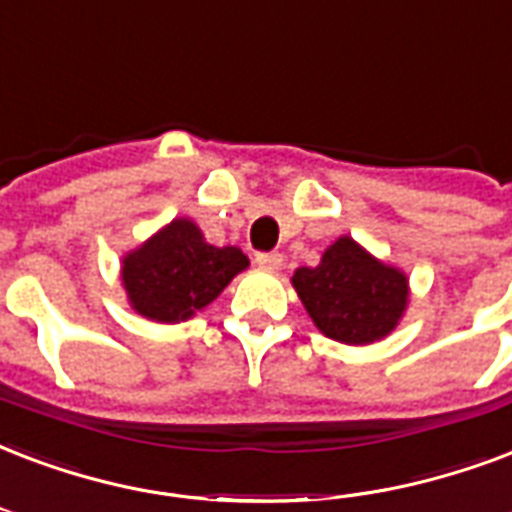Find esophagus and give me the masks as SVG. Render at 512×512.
Listing matches in <instances>:
<instances>
[{"instance_id": "34e87169", "label": "esophagus", "mask_w": 512, "mask_h": 512, "mask_svg": "<svg viewBox=\"0 0 512 512\" xmlns=\"http://www.w3.org/2000/svg\"><path fill=\"white\" fill-rule=\"evenodd\" d=\"M255 263L263 268V271H279L282 268V255L279 252H263V255L255 257Z\"/></svg>"}]
</instances>
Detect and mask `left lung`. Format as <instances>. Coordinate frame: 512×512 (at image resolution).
I'll use <instances>...</instances> for the list:
<instances>
[{"label": "left lung", "instance_id": "8db88e82", "mask_svg": "<svg viewBox=\"0 0 512 512\" xmlns=\"http://www.w3.org/2000/svg\"><path fill=\"white\" fill-rule=\"evenodd\" d=\"M290 282L319 333L346 346L384 341L411 300L408 273L351 236L335 239L314 268H295Z\"/></svg>", "mask_w": 512, "mask_h": 512}]
</instances>
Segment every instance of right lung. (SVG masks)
Wrapping results in <instances>:
<instances>
[{
  "label": "right lung",
  "instance_id": "1",
  "mask_svg": "<svg viewBox=\"0 0 512 512\" xmlns=\"http://www.w3.org/2000/svg\"><path fill=\"white\" fill-rule=\"evenodd\" d=\"M247 268L239 247H214L190 217H174L123 255L120 282L139 317L177 325L204 311Z\"/></svg>",
  "mask_w": 512,
  "mask_h": 512
}]
</instances>
